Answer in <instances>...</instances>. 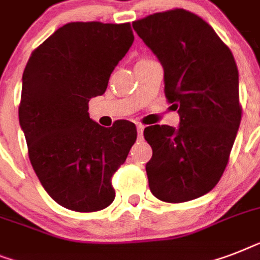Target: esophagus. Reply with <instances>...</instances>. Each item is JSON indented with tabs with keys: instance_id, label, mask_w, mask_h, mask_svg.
Here are the masks:
<instances>
[{
	"instance_id": "esophagus-1",
	"label": "esophagus",
	"mask_w": 260,
	"mask_h": 260,
	"mask_svg": "<svg viewBox=\"0 0 260 260\" xmlns=\"http://www.w3.org/2000/svg\"><path fill=\"white\" fill-rule=\"evenodd\" d=\"M136 128H138L139 138L142 139L143 138V131H144V125H142V124H138V125H136Z\"/></svg>"
}]
</instances>
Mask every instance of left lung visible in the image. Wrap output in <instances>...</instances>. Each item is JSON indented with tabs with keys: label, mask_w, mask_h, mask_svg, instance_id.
I'll use <instances>...</instances> for the list:
<instances>
[{
	"label": "left lung",
	"mask_w": 260,
	"mask_h": 260,
	"mask_svg": "<svg viewBox=\"0 0 260 260\" xmlns=\"http://www.w3.org/2000/svg\"><path fill=\"white\" fill-rule=\"evenodd\" d=\"M165 70V94L181 122L151 125L146 165L151 193L178 204L201 197L225 170L242 120L235 58L214 29L185 9L154 13L132 22Z\"/></svg>",
	"instance_id": "left-lung-1"
}]
</instances>
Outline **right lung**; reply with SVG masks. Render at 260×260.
<instances>
[{"label":"right lung","mask_w":260,"mask_h":260,"mask_svg":"<svg viewBox=\"0 0 260 260\" xmlns=\"http://www.w3.org/2000/svg\"><path fill=\"white\" fill-rule=\"evenodd\" d=\"M132 43L129 22H69L26 63L20 125L39 181L66 209L97 212L114 200L112 177L136 142V125L118 120L104 128L87 110Z\"/></svg>","instance_id":"right-lung-1"}]
</instances>
